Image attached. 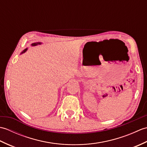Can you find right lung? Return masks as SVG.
<instances>
[{
  "label": "right lung",
  "instance_id": "1",
  "mask_svg": "<svg viewBox=\"0 0 147 147\" xmlns=\"http://www.w3.org/2000/svg\"><path fill=\"white\" fill-rule=\"evenodd\" d=\"M42 43H40V42H37V43H32V46H36V45H40V44H41ZM27 49H24V51L21 52V54H23V53H24L26 51H27Z\"/></svg>",
  "mask_w": 147,
  "mask_h": 147
}]
</instances>
